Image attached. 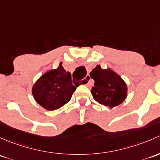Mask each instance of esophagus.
Wrapping results in <instances>:
<instances>
[{
    "label": "esophagus",
    "instance_id": "34e87169",
    "mask_svg": "<svg viewBox=\"0 0 160 160\" xmlns=\"http://www.w3.org/2000/svg\"><path fill=\"white\" fill-rule=\"evenodd\" d=\"M90 80H91V78H90V76H87V77H86V78H85V81L87 82V86H90Z\"/></svg>",
    "mask_w": 160,
    "mask_h": 160
}]
</instances>
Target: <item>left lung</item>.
<instances>
[{
  "mask_svg": "<svg viewBox=\"0 0 160 160\" xmlns=\"http://www.w3.org/2000/svg\"><path fill=\"white\" fill-rule=\"evenodd\" d=\"M90 76L95 81L91 93L99 103L113 108L127 98V84L120 76L110 68L102 69L97 65L90 72Z\"/></svg>",
  "mask_w": 160,
  "mask_h": 160,
  "instance_id": "left-lung-1",
  "label": "left lung"
}]
</instances>
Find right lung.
<instances>
[{
	"instance_id": "obj_1",
	"label": "right lung",
	"mask_w": 160,
	"mask_h": 160,
	"mask_svg": "<svg viewBox=\"0 0 160 160\" xmlns=\"http://www.w3.org/2000/svg\"><path fill=\"white\" fill-rule=\"evenodd\" d=\"M76 89L71 73L60 63L58 68L48 70L37 80L32 87V94L43 108L55 110L70 101Z\"/></svg>"
}]
</instances>
